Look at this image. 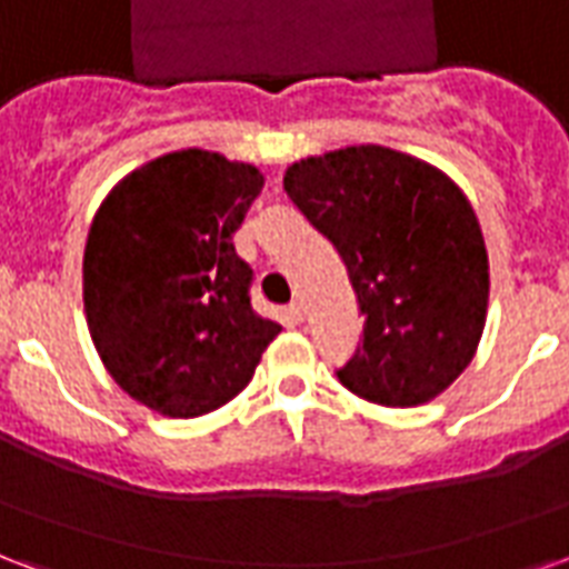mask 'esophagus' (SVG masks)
Wrapping results in <instances>:
<instances>
[{
  "instance_id": "esophagus-1",
  "label": "esophagus",
  "mask_w": 569,
  "mask_h": 569,
  "mask_svg": "<svg viewBox=\"0 0 569 569\" xmlns=\"http://www.w3.org/2000/svg\"><path fill=\"white\" fill-rule=\"evenodd\" d=\"M288 318L293 320V323H300V320L306 318V309H302V302H290V306H288Z\"/></svg>"
}]
</instances>
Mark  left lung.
I'll use <instances>...</instances> for the list:
<instances>
[{
    "label": "left lung",
    "instance_id": "1",
    "mask_svg": "<svg viewBox=\"0 0 569 569\" xmlns=\"http://www.w3.org/2000/svg\"><path fill=\"white\" fill-rule=\"evenodd\" d=\"M284 191L336 246L366 318L339 381L387 408L441 396L473 360L489 306V254L462 188L366 143L290 164Z\"/></svg>",
    "mask_w": 569,
    "mask_h": 569
}]
</instances>
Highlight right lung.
<instances>
[{"label":"right lung","instance_id":"1","mask_svg":"<svg viewBox=\"0 0 569 569\" xmlns=\"http://www.w3.org/2000/svg\"><path fill=\"white\" fill-rule=\"evenodd\" d=\"M260 188L254 164L179 149L119 179L92 219L89 336L110 378L164 417L228 405L281 332L251 309V267L233 249Z\"/></svg>","mask_w":569,"mask_h":569}]
</instances>
